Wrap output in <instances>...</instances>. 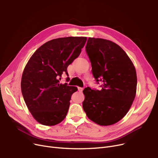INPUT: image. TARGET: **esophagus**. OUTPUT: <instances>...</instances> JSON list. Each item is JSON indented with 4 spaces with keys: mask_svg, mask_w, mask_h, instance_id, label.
Here are the masks:
<instances>
[{
    "mask_svg": "<svg viewBox=\"0 0 158 158\" xmlns=\"http://www.w3.org/2000/svg\"><path fill=\"white\" fill-rule=\"evenodd\" d=\"M83 88H81V87H78V90H79V92H83Z\"/></svg>",
    "mask_w": 158,
    "mask_h": 158,
    "instance_id": "1",
    "label": "esophagus"
}]
</instances>
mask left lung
I'll return each instance as SVG.
<instances>
[{"label": "left lung", "instance_id": "left-lung-1", "mask_svg": "<svg viewBox=\"0 0 158 158\" xmlns=\"http://www.w3.org/2000/svg\"><path fill=\"white\" fill-rule=\"evenodd\" d=\"M86 52L99 90L85 88L83 108L87 117L97 124H115L128 112L137 88L135 67L121 48L110 40L89 37Z\"/></svg>", "mask_w": 158, "mask_h": 158}]
</instances>
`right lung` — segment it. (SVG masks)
I'll return each mask as SVG.
<instances>
[{
    "instance_id": "right-lung-1",
    "label": "right lung",
    "mask_w": 158,
    "mask_h": 158,
    "mask_svg": "<svg viewBox=\"0 0 158 158\" xmlns=\"http://www.w3.org/2000/svg\"><path fill=\"white\" fill-rule=\"evenodd\" d=\"M86 41L85 37H68L51 40L39 47L26 65L21 91L26 105L40 124L53 126L67 115L75 86L60 84L62 74L79 57ZM68 78V77H67Z\"/></svg>"
}]
</instances>
